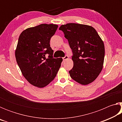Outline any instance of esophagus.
Instances as JSON below:
<instances>
[{"instance_id":"obj_1","label":"esophagus","mask_w":122,"mask_h":122,"mask_svg":"<svg viewBox=\"0 0 122 122\" xmlns=\"http://www.w3.org/2000/svg\"><path fill=\"white\" fill-rule=\"evenodd\" d=\"M68 58H69L68 56V55H66V56L65 57H63L62 59H63V60H66L68 59Z\"/></svg>"}]
</instances>
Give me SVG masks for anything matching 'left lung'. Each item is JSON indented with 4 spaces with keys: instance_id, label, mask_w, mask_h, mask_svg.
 <instances>
[{
    "instance_id": "1",
    "label": "left lung",
    "mask_w": 122,
    "mask_h": 122,
    "mask_svg": "<svg viewBox=\"0 0 122 122\" xmlns=\"http://www.w3.org/2000/svg\"><path fill=\"white\" fill-rule=\"evenodd\" d=\"M68 41L74 66L69 71L72 79L87 85L98 77L103 68L105 49L103 41L94 27L69 23L59 28Z\"/></svg>"
}]
</instances>
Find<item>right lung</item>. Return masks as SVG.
<instances>
[{"mask_svg": "<svg viewBox=\"0 0 122 122\" xmlns=\"http://www.w3.org/2000/svg\"><path fill=\"white\" fill-rule=\"evenodd\" d=\"M57 27L55 24L39 25L24 30L18 39L15 51L16 62L24 77L38 88L51 83L61 67L62 59L53 58L54 51L49 44Z\"/></svg>", "mask_w": 122, "mask_h": 122, "instance_id": "add662e5", "label": "right lung"}]
</instances>
